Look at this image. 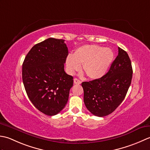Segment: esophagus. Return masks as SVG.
I'll use <instances>...</instances> for the list:
<instances>
[{
    "label": "esophagus",
    "instance_id": "34e87169",
    "mask_svg": "<svg viewBox=\"0 0 150 150\" xmlns=\"http://www.w3.org/2000/svg\"><path fill=\"white\" fill-rule=\"evenodd\" d=\"M74 83H75V84H81V81L79 80V79H78V78H74Z\"/></svg>",
    "mask_w": 150,
    "mask_h": 150
}]
</instances>
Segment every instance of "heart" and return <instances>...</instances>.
I'll return each mask as SVG.
<instances>
[{
  "instance_id": "heart-1",
  "label": "heart",
  "mask_w": 150,
  "mask_h": 150,
  "mask_svg": "<svg viewBox=\"0 0 150 150\" xmlns=\"http://www.w3.org/2000/svg\"><path fill=\"white\" fill-rule=\"evenodd\" d=\"M114 54L111 49L97 45H84L78 48L73 55L66 59L67 71L70 74L82 70L88 78L98 79L104 75L112 62Z\"/></svg>"
}]
</instances>
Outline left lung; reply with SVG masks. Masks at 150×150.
<instances>
[{
    "label": "left lung",
    "instance_id": "1",
    "mask_svg": "<svg viewBox=\"0 0 150 150\" xmlns=\"http://www.w3.org/2000/svg\"><path fill=\"white\" fill-rule=\"evenodd\" d=\"M131 62L126 51L118 47V54L106 74L81 83L83 100L93 115L103 117L112 113L126 97L132 79Z\"/></svg>",
    "mask_w": 150,
    "mask_h": 150
}]
</instances>
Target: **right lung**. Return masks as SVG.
<instances>
[{
	"label": "right lung",
	"instance_id": "add662e5",
	"mask_svg": "<svg viewBox=\"0 0 150 150\" xmlns=\"http://www.w3.org/2000/svg\"><path fill=\"white\" fill-rule=\"evenodd\" d=\"M65 40L48 38L36 44L23 64V81L30 100L39 111L54 116L69 100L73 77L64 70L68 56Z\"/></svg>",
	"mask_w": 150,
	"mask_h": 150
}]
</instances>
